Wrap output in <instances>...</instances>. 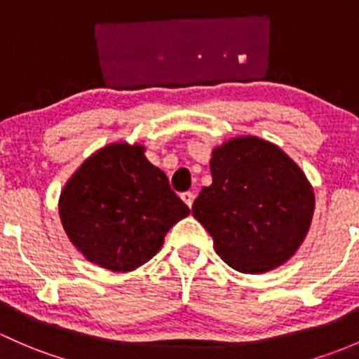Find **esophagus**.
<instances>
[{"mask_svg": "<svg viewBox=\"0 0 359 359\" xmlns=\"http://www.w3.org/2000/svg\"><path fill=\"white\" fill-rule=\"evenodd\" d=\"M181 198H183L184 204H187L188 207H191V205H194V198H195V195L191 194V191H184V194H181Z\"/></svg>", "mask_w": 359, "mask_h": 359, "instance_id": "34e87169", "label": "esophagus"}]
</instances>
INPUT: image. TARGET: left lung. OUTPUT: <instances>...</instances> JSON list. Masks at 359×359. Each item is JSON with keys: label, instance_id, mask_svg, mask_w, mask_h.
Here are the masks:
<instances>
[{"label": "left lung", "instance_id": "8db88e82", "mask_svg": "<svg viewBox=\"0 0 359 359\" xmlns=\"http://www.w3.org/2000/svg\"><path fill=\"white\" fill-rule=\"evenodd\" d=\"M210 175L191 214L217 256L240 273H264L290 259L309 230L315 195L289 155L243 136L214 150Z\"/></svg>", "mask_w": 359, "mask_h": 359}]
</instances>
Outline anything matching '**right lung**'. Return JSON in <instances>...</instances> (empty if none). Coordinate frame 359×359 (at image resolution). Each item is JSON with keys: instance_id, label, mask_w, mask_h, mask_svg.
Instances as JSON below:
<instances>
[{"instance_id": "obj_1", "label": "right lung", "mask_w": 359, "mask_h": 359, "mask_svg": "<svg viewBox=\"0 0 359 359\" xmlns=\"http://www.w3.org/2000/svg\"><path fill=\"white\" fill-rule=\"evenodd\" d=\"M60 219L88 261L131 271L152 259L172 224L190 209L140 145H109L91 155L65 184Z\"/></svg>"}]
</instances>
